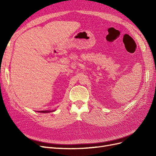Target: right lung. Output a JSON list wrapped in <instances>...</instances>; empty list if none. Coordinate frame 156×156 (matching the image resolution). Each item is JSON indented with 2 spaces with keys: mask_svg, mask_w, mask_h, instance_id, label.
Returning a JSON list of instances; mask_svg holds the SVG:
<instances>
[{
  "mask_svg": "<svg viewBox=\"0 0 156 156\" xmlns=\"http://www.w3.org/2000/svg\"><path fill=\"white\" fill-rule=\"evenodd\" d=\"M38 112H43V113H47V112H52V111H38Z\"/></svg>",
  "mask_w": 156,
  "mask_h": 156,
  "instance_id": "obj_1",
  "label": "right lung"
}]
</instances>
